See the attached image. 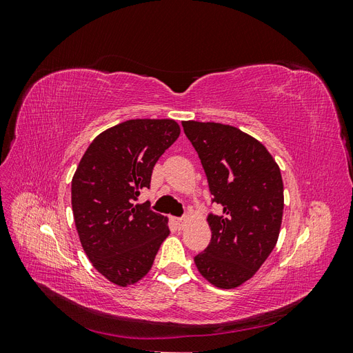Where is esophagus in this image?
I'll return each instance as SVG.
<instances>
[{
	"label": "esophagus",
	"mask_w": 353,
	"mask_h": 353,
	"mask_svg": "<svg viewBox=\"0 0 353 353\" xmlns=\"http://www.w3.org/2000/svg\"><path fill=\"white\" fill-rule=\"evenodd\" d=\"M174 223L178 230H183L185 225V219L184 218H174Z\"/></svg>",
	"instance_id": "obj_1"
}]
</instances>
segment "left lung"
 <instances>
[{
	"label": "left lung",
	"mask_w": 353,
	"mask_h": 353,
	"mask_svg": "<svg viewBox=\"0 0 353 353\" xmlns=\"http://www.w3.org/2000/svg\"><path fill=\"white\" fill-rule=\"evenodd\" d=\"M208 176L212 203V239L194 262L200 274L219 288L252 279L279 239L284 197L279 165L270 152L239 128L215 122H183Z\"/></svg>",
	"instance_id": "8db88e82"
}]
</instances>
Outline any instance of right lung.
<instances>
[{
  "label": "right lung",
  "instance_id": "obj_1",
  "mask_svg": "<svg viewBox=\"0 0 353 353\" xmlns=\"http://www.w3.org/2000/svg\"><path fill=\"white\" fill-rule=\"evenodd\" d=\"M179 137L172 119H134L101 132L82 156L72 179V210L82 248L109 281L126 287L150 271L168 219L148 203L159 157Z\"/></svg>",
  "mask_w": 353,
  "mask_h": 353
}]
</instances>
